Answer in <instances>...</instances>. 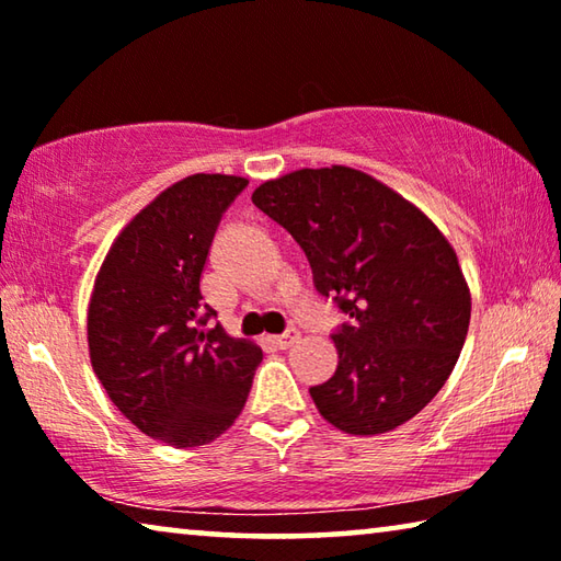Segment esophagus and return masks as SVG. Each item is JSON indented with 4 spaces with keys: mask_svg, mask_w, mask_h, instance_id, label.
<instances>
[{
    "mask_svg": "<svg viewBox=\"0 0 561 561\" xmlns=\"http://www.w3.org/2000/svg\"><path fill=\"white\" fill-rule=\"evenodd\" d=\"M299 339H301V331L297 327H289L287 331H284V334H279L274 341H277L279 348H289L291 344H297Z\"/></svg>",
    "mask_w": 561,
    "mask_h": 561,
    "instance_id": "obj_1",
    "label": "esophagus"
}]
</instances>
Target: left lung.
<instances>
[{
  "label": "left lung",
  "mask_w": 561,
  "mask_h": 561,
  "mask_svg": "<svg viewBox=\"0 0 561 561\" xmlns=\"http://www.w3.org/2000/svg\"><path fill=\"white\" fill-rule=\"evenodd\" d=\"M252 203L297 240L317 291L348 317L331 334L336 374L309 388L319 413L351 435L411 421L468 336L470 289L450 242L391 187L344 165L267 180Z\"/></svg>",
  "instance_id": "obj_1"
}]
</instances>
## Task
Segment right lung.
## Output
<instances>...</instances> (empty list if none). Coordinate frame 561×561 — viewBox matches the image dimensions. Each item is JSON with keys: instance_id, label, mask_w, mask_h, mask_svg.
<instances>
[{"instance_id": "add662e5", "label": "right lung", "mask_w": 561, "mask_h": 561, "mask_svg": "<svg viewBox=\"0 0 561 561\" xmlns=\"http://www.w3.org/2000/svg\"><path fill=\"white\" fill-rule=\"evenodd\" d=\"M234 175H190L128 222L89 304L91 366L140 433L175 448L222 435L242 413L262 351L215 324L201 277Z\"/></svg>"}]
</instances>
